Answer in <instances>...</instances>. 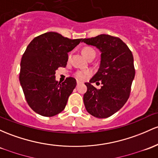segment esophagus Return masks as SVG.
Segmentation results:
<instances>
[{"label": "esophagus", "mask_w": 158, "mask_h": 158, "mask_svg": "<svg viewBox=\"0 0 158 158\" xmlns=\"http://www.w3.org/2000/svg\"><path fill=\"white\" fill-rule=\"evenodd\" d=\"M80 82H79V81H77V85H79V84H80Z\"/></svg>", "instance_id": "esophagus-1"}]
</instances>
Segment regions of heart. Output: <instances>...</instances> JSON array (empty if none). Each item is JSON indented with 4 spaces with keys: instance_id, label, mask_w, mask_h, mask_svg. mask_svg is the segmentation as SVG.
Instances as JSON below:
<instances>
[{
    "instance_id": "obj_1",
    "label": "heart",
    "mask_w": 158,
    "mask_h": 158,
    "mask_svg": "<svg viewBox=\"0 0 158 158\" xmlns=\"http://www.w3.org/2000/svg\"><path fill=\"white\" fill-rule=\"evenodd\" d=\"M82 54L83 55H84V56L88 59V58H89L90 57L92 56V55H94L95 56V51L91 47H85L82 49ZM90 73H91L88 70L77 71V72L75 73V76L77 79L82 80V79H85L88 76H89Z\"/></svg>"
}]
</instances>
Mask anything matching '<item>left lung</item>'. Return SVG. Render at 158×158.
I'll list each match as a JSON object with an SVG mask.
<instances>
[{"mask_svg":"<svg viewBox=\"0 0 158 158\" xmlns=\"http://www.w3.org/2000/svg\"><path fill=\"white\" fill-rule=\"evenodd\" d=\"M82 42L100 52L98 72L89 82L85 83L87 86L83 96L85 106L91 115L106 118L122 108L129 98L135 76L132 52L120 38L109 34L85 38ZM99 81L102 86L98 90L92 83Z\"/></svg>","mask_w":158,"mask_h":158,"instance_id":"obj_1","label":"left lung"}]
</instances>
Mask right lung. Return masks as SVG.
<instances>
[{"mask_svg": "<svg viewBox=\"0 0 158 158\" xmlns=\"http://www.w3.org/2000/svg\"><path fill=\"white\" fill-rule=\"evenodd\" d=\"M82 41L56 32L41 34L29 43L21 60L20 84L29 106L39 115L52 117L64 110L76 80L55 79V71L65 67L68 52Z\"/></svg>", "mask_w": 158, "mask_h": 158, "instance_id": "obj_1", "label": "right lung"}]
</instances>
